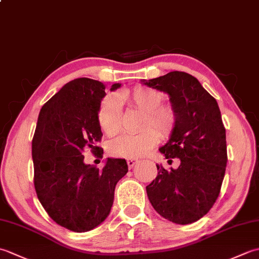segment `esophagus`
<instances>
[{
	"label": "esophagus",
	"instance_id": "34e87169",
	"mask_svg": "<svg viewBox=\"0 0 259 259\" xmlns=\"http://www.w3.org/2000/svg\"><path fill=\"white\" fill-rule=\"evenodd\" d=\"M137 162H138V159H128V160H126V163H128L129 169L133 168Z\"/></svg>",
	"mask_w": 259,
	"mask_h": 259
}]
</instances>
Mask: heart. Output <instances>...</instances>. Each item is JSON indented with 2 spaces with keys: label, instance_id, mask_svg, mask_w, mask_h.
I'll return each mask as SVG.
<instances>
[{
  "label": "heart",
  "instance_id": "b5f03b06",
  "mask_svg": "<svg viewBox=\"0 0 259 259\" xmlns=\"http://www.w3.org/2000/svg\"><path fill=\"white\" fill-rule=\"evenodd\" d=\"M123 98L131 107L144 112L141 129L138 135H122L108 144V152L115 158H138L145 156L159 141L158 131L162 137L171 135L177 124V113L168 104H161L162 95L151 88L137 85L123 93ZM121 100L118 95H108L98 110V122L108 136L117 135L121 129ZM153 127L157 131H153Z\"/></svg>",
  "mask_w": 259,
  "mask_h": 259
}]
</instances>
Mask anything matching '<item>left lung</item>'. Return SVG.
Masks as SVG:
<instances>
[{"instance_id":"left-lung-1","label":"left lung","mask_w":259,"mask_h":259,"mask_svg":"<svg viewBox=\"0 0 259 259\" xmlns=\"http://www.w3.org/2000/svg\"><path fill=\"white\" fill-rule=\"evenodd\" d=\"M141 82L168 93L177 124L159 151L168 161L180 159L177 169L157 164L158 176L146 187L148 198L169 222L195 223L216 202L226 170V130L221 110L216 99L189 73L172 71Z\"/></svg>"}]
</instances>
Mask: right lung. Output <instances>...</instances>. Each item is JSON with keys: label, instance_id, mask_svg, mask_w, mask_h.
Here are the masks:
<instances>
[{"label": "right lung", "instance_id": "obj_1", "mask_svg": "<svg viewBox=\"0 0 259 259\" xmlns=\"http://www.w3.org/2000/svg\"><path fill=\"white\" fill-rule=\"evenodd\" d=\"M111 85V91L120 88ZM102 82L79 78L68 82L42 107L32 140L34 188L41 205L60 226L84 233L106 221L114 188L128 172L124 159L108 158L100 170L85 164L83 151L96 146L102 133L98 110L106 96Z\"/></svg>", "mask_w": 259, "mask_h": 259}]
</instances>
